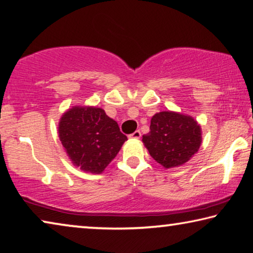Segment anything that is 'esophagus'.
<instances>
[{"label": "esophagus", "mask_w": 253, "mask_h": 253, "mask_svg": "<svg viewBox=\"0 0 253 253\" xmlns=\"http://www.w3.org/2000/svg\"><path fill=\"white\" fill-rule=\"evenodd\" d=\"M140 136H142V134H140V131L139 130H136V131L132 132V134L128 135V138H130V139H138V138H140Z\"/></svg>", "instance_id": "esophagus-1"}]
</instances>
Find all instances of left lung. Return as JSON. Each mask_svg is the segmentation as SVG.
<instances>
[{"instance_id": "obj_1", "label": "left lung", "mask_w": 253, "mask_h": 253, "mask_svg": "<svg viewBox=\"0 0 253 253\" xmlns=\"http://www.w3.org/2000/svg\"><path fill=\"white\" fill-rule=\"evenodd\" d=\"M143 143L158 164L172 169L188 162L199 151L202 130L193 117L161 111L152 117L149 132L143 136Z\"/></svg>"}]
</instances>
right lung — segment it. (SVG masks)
I'll return each instance as SVG.
<instances>
[{
  "label": "right lung",
  "instance_id": "1",
  "mask_svg": "<svg viewBox=\"0 0 253 253\" xmlns=\"http://www.w3.org/2000/svg\"><path fill=\"white\" fill-rule=\"evenodd\" d=\"M58 132L72 164L93 174L104 172L127 140L104 109L90 106L68 109L60 118Z\"/></svg>",
  "mask_w": 253,
  "mask_h": 253
}]
</instances>
